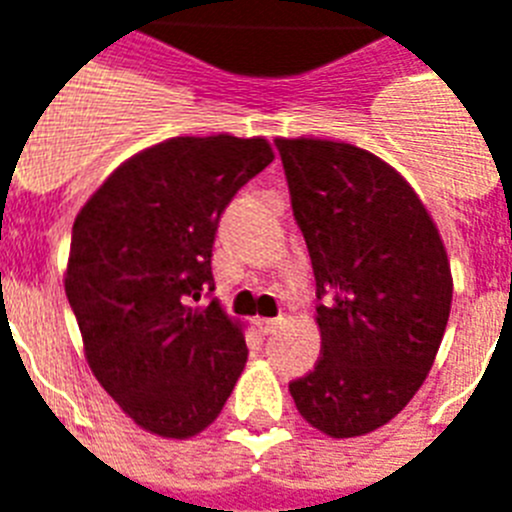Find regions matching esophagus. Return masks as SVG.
Listing matches in <instances>:
<instances>
[{
  "label": "esophagus",
  "instance_id": "obj_1",
  "mask_svg": "<svg viewBox=\"0 0 512 512\" xmlns=\"http://www.w3.org/2000/svg\"><path fill=\"white\" fill-rule=\"evenodd\" d=\"M280 322L282 320H267V317H259V320H256V327H259L261 335H272L277 327H280Z\"/></svg>",
  "mask_w": 512,
  "mask_h": 512
}]
</instances>
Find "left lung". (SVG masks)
<instances>
[{
  "mask_svg": "<svg viewBox=\"0 0 512 512\" xmlns=\"http://www.w3.org/2000/svg\"><path fill=\"white\" fill-rule=\"evenodd\" d=\"M275 145L322 301V357L290 396L317 431L365 436L407 407L436 359L452 309L447 248L378 155L317 137Z\"/></svg>",
  "mask_w": 512,
  "mask_h": 512,
  "instance_id": "1",
  "label": "left lung"
}]
</instances>
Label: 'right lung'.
<instances>
[{"label": "right lung", "instance_id": "add662e5", "mask_svg": "<svg viewBox=\"0 0 512 512\" xmlns=\"http://www.w3.org/2000/svg\"><path fill=\"white\" fill-rule=\"evenodd\" d=\"M272 161L264 137H171L121 163L73 222L65 296L89 367L163 439L214 423L245 367L243 325L200 301L222 211Z\"/></svg>", "mask_w": 512, "mask_h": 512}]
</instances>
